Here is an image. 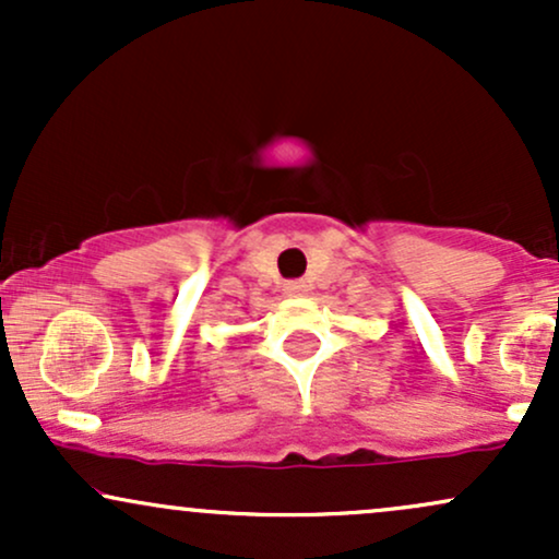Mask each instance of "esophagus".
<instances>
[{"label":"esophagus","mask_w":559,"mask_h":559,"mask_svg":"<svg viewBox=\"0 0 559 559\" xmlns=\"http://www.w3.org/2000/svg\"><path fill=\"white\" fill-rule=\"evenodd\" d=\"M305 292H307L305 281H286V284H284L286 297H301Z\"/></svg>","instance_id":"obj_1"}]
</instances>
